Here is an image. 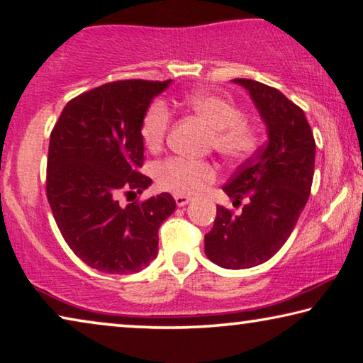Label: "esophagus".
I'll use <instances>...</instances> for the list:
<instances>
[{
	"mask_svg": "<svg viewBox=\"0 0 363 363\" xmlns=\"http://www.w3.org/2000/svg\"><path fill=\"white\" fill-rule=\"evenodd\" d=\"M174 201H176L177 206H186V205L189 203V201H190V196L176 194V195H174Z\"/></svg>",
	"mask_w": 363,
	"mask_h": 363,
	"instance_id": "34e87169",
	"label": "esophagus"
}]
</instances>
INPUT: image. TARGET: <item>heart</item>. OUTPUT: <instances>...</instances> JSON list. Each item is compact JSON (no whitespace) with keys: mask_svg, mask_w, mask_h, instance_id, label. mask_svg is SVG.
<instances>
[{"mask_svg":"<svg viewBox=\"0 0 363 363\" xmlns=\"http://www.w3.org/2000/svg\"><path fill=\"white\" fill-rule=\"evenodd\" d=\"M186 108L203 120L213 130V145L227 160H243L256 149V131L243 120L235 106L211 93L187 94L181 101ZM171 125V113L162 101H155L147 110L140 126L147 149L155 150L163 144ZM216 176L210 163H199L171 157L155 167L157 184L173 194H195Z\"/></svg>","mask_w":363,"mask_h":363,"instance_id":"1","label":"heart"}]
</instances>
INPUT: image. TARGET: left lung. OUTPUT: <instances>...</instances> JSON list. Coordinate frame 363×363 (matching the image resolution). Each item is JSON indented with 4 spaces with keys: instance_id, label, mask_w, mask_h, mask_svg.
I'll list each match as a JSON object with an SVG mask.
<instances>
[{
    "instance_id": "1",
    "label": "left lung",
    "mask_w": 363,
    "mask_h": 363,
    "mask_svg": "<svg viewBox=\"0 0 363 363\" xmlns=\"http://www.w3.org/2000/svg\"><path fill=\"white\" fill-rule=\"evenodd\" d=\"M233 83L250 93L267 140L223 187L237 203H248L240 214L216 208L205 253L224 269H248L269 261L291 235L311 194L315 140L303 110L279 89L248 78Z\"/></svg>"
}]
</instances>
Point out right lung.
Instances as JSON below:
<instances>
[{"label": "right lung", "mask_w": 363, "mask_h": 363, "mask_svg": "<svg viewBox=\"0 0 363 363\" xmlns=\"http://www.w3.org/2000/svg\"><path fill=\"white\" fill-rule=\"evenodd\" d=\"M171 82L121 79L77 96L49 139L46 195L64 240L106 274L139 272L158 253V229L176 210L169 194L123 206L152 184L140 136L152 99Z\"/></svg>", "instance_id": "obj_1"}]
</instances>
